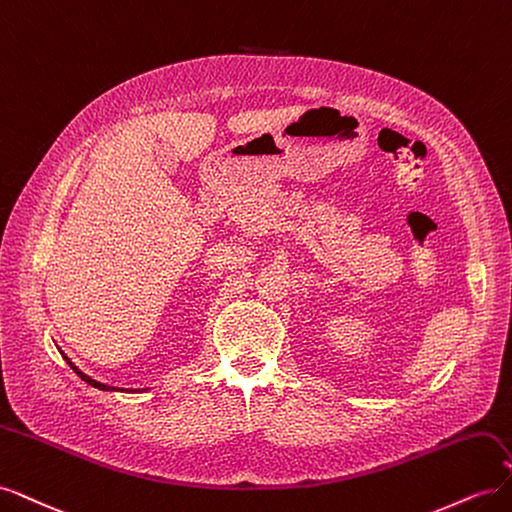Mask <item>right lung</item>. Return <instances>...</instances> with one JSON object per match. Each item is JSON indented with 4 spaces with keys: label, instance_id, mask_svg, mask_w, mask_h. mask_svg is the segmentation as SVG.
I'll return each mask as SVG.
<instances>
[{
    "label": "right lung",
    "instance_id": "add662e5",
    "mask_svg": "<svg viewBox=\"0 0 512 512\" xmlns=\"http://www.w3.org/2000/svg\"><path fill=\"white\" fill-rule=\"evenodd\" d=\"M61 356H64V359H66V363L74 369V374L76 376H79L83 382H87L89 386H94V389H98V391H111V393H143V391H147V389H117V386H108V384H102V382H98V380H94V378H89L87 374H83V371L79 369V367H76L70 359H68V356L64 354V352H61Z\"/></svg>",
    "mask_w": 512,
    "mask_h": 512
}]
</instances>
